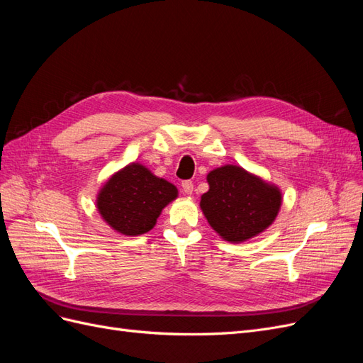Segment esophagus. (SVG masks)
<instances>
[{
	"label": "esophagus",
	"instance_id": "obj_1",
	"mask_svg": "<svg viewBox=\"0 0 363 363\" xmlns=\"http://www.w3.org/2000/svg\"><path fill=\"white\" fill-rule=\"evenodd\" d=\"M182 188H183V192H184L186 195H191V194L194 192V183H192L191 180H184V182L182 183Z\"/></svg>",
	"mask_w": 363,
	"mask_h": 363
}]
</instances>
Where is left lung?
<instances>
[{"mask_svg":"<svg viewBox=\"0 0 363 363\" xmlns=\"http://www.w3.org/2000/svg\"><path fill=\"white\" fill-rule=\"evenodd\" d=\"M207 183L201 211L215 232L230 242H244L262 233L279 213L281 194L277 186L235 164L211 171Z\"/></svg>","mask_w":363,"mask_h":363,"instance_id":"1","label":"left lung"}]
</instances>
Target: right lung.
Wrapping results in <instances>:
<instances>
[{
	"instance_id": "obj_1",
	"label": "right lung",
	"mask_w": 363,
	"mask_h": 363,
	"mask_svg": "<svg viewBox=\"0 0 363 363\" xmlns=\"http://www.w3.org/2000/svg\"><path fill=\"white\" fill-rule=\"evenodd\" d=\"M177 199V188L148 168L130 163L107 180L96 207L104 221L125 236L144 235L156 225L162 208Z\"/></svg>"
}]
</instances>
